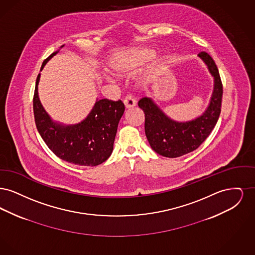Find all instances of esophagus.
I'll list each match as a JSON object with an SVG mask.
<instances>
[{
    "instance_id": "obj_1",
    "label": "esophagus",
    "mask_w": 255,
    "mask_h": 255,
    "mask_svg": "<svg viewBox=\"0 0 255 255\" xmlns=\"http://www.w3.org/2000/svg\"><path fill=\"white\" fill-rule=\"evenodd\" d=\"M123 102H124V105H125V107L127 108V109H130V108H133L135 106V100H134V98L133 97H131V96H127V97L124 98V100H123Z\"/></svg>"
}]
</instances>
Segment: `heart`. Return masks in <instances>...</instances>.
<instances>
[{
  "mask_svg": "<svg viewBox=\"0 0 255 255\" xmlns=\"http://www.w3.org/2000/svg\"><path fill=\"white\" fill-rule=\"evenodd\" d=\"M154 49L151 48H135L122 54L113 63V70L116 73L126 74L133 72L138 67L145 64L154 56ZM154 72V68L151 67L149 73L146 74V78H150Z\"/></svg>",
  "mask_w": 255,
  "mask_h": 255,
  "instance_id": "obj_1",
  "label": "heart"
}]
</instances>
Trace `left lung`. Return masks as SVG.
<instances>
[{"label":"left lung","instance_id":"8db88e82","mask_svg":"<svg viewBox=\"0 0 255 255\" xmlns=\"http://www.w3.org/2000/svg\"><path fill=\"white\" fill-rule=\"evenodd\" d=\"M198 56L205 62L214 78L209 104L202 116L189 122H176L166 116L150 97L138 101L145 115V134L151 148L166 158H178L196 150L210 134L221 113L223 85L218 68L211 56L202 51Z\"/></svg>","mask_w":255,"mask_h":255}]
</instances>
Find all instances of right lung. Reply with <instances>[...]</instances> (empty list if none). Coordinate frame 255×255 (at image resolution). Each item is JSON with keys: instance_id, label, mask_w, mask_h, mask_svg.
Listing matches in <instances>:
<instances>
[{"instance_id": "obj_1", "label": "right lung", "mask_w": 255, "mask_h": 255, "mask_svg": "<svg viewBox=\"0 0 255 255\" xmlns=\"http://www.w3.org/2000/svg\"><path fill=\"white\" fill-rule=\"evenodd\" d=\"M63 47L64 45L61 48ZM58 51L51 53L43 62L41 71ZM40 75L39 73L37 76L33 97L34 120L38 132L49 149L58 158L76 165L97 166L108 159L114 149L119 122L125 110L122 100H97L84 121L64 125L53 122L40 102Z\"/></svg>"}]
</instances>
